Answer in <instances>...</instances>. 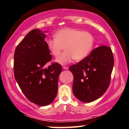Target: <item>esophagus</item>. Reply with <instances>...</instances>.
I'll return each instance as SVG.
<instances>
[{
  "mask_svg": "<svg viewBox=\"0 0 129 129\" xmlns=\"http://www.w3.org/2000/svg\"><path fill=\"white\" fill-rule=\"evenodd\" d=\"M63 68L64 69V70H68V69H69V68H68V66H63Z\"/></svg>",
  "mask_w": 129,
  "mask_h": 129,
  "instance_id": "1",
  "label": "esophagus"
}]
</instances>
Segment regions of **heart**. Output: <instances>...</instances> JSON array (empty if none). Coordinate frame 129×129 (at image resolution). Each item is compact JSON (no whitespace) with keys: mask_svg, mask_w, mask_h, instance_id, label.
<instances>
[{"mask_svg":"<svg viewBox=\"0 0 129 129\" xmlns=\"http://www.w3.org/2000/svg\"><path fill=\"white\" fill-rule=\"evenodd\" d=\"M54 39L46 41L47 48L52 55L57 57L64 48L65 52L56 59L61 64L79 61L85 58L92 49L94 37L89 31L73 28L59 30L54 35Z\"/></svg>","mask_w":129,"mask_h":129,"instance_id":"b5f03b06","label":"heart"}]
</instances>
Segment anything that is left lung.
<instances>
[{"mask_svg": "<svg viewBox=\"0 0 129 129\" xmlns=\"http://www.w3.org/2000/svg\"><path fill=\"white\" fill-rule=\"evenodd\" d=\"M114 57L110 47L103 45L93 49L89 56L72 65L73 91L79 100L94 101L108 89L113 68Z\"/></svg>", "mask_w": 129, "mask_h": 129, "instance_id": "8db88e82", "label": "left lung"}]
</instances>
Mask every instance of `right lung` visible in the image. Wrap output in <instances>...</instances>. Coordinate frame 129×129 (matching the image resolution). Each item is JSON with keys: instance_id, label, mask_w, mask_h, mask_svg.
Masks as SVG:
<instances>
[{"instance_id": "obj_1", "label": "right lung", "mask_w": 129, "mask_h": 129, "mask_svg": "<svg viewBox=\"0 0 129 129\" xmlns=\"http://www.w3.org/2000/svg\"><path fill=\"white\" fill-rule=\"evenodd\" d=\"M45 36L40 30H32L17 46L14 54V75L19 87L28 100L42 106L56 98L62 71L56 62L44 68L52 60Z\"/></svg>"}]
</instances>
